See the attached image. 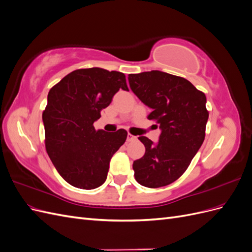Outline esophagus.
I'll return each mask as SVG.
<instances>
[{"label":"esophagus","mask_w":252,"mask_h":252,"mask_svg":"<svg viewBox=\"0 0 252 252\" xmlns=\"http://www.w3.org/2000/svg\"><path fill=\"white\" fill-rule=\"evenodd\" d=\"M136 138L134 135H132V134H130V133H128L127 134V142H132V141H134Z\"/></svg>","instance_id":"obj_1"}]
</instances>
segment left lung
Here are the masks:
<instances>
[{"mask_svg":"<svg viewBox=\"0 0 252 252\" xmlns=\"http://www.w3.org/2000/svg\"><path fill=\"white\" fill-rule=\"evenodd\" d=\"M133 94L152 111L161 129L158 142L139 136L145 146L143 158L133 162L139 184L158 188L177 181L186 171L205 139L208 121L206 96L191 83L159 70L128 75Z\"/></svg>","mask_w":252,"mask_h":252,"instance_id":"8db88e82","label":"left lung"}]
</instances>
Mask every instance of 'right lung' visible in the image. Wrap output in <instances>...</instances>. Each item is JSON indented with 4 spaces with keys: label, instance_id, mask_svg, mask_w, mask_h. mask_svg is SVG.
<instances>
[{
    "label": "right lung",
    "instance_id": "obj_1",
    "mask_svg": "<svg viewBox=\"0 0 252 252\" xmlns=\"http://www.w3.org/2000/svg\"><path fill=\"white\" fill-rule=\"evenodd\" d=\"M120 88L128 91L124 73L94 67L70 72L49 90L42 117L45 146L61 177L73 187L104 184L112 156L126 141L124 129L106 132L94 127Z\"/></svg>",
    "mask_w": 252,
    "mask_h": 252
}]
</instances>
